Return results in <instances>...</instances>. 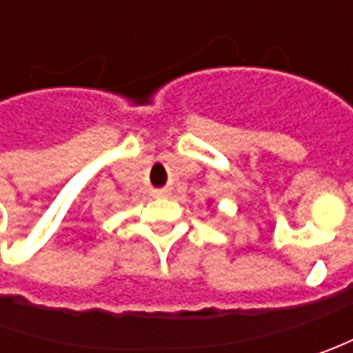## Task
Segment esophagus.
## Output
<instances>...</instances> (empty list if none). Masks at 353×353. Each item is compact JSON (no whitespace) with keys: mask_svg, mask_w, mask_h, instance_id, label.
<instances>
[{"mask_svg":"<svg viewBox=\"0 0 353 353\" xmlns=\"http://www.w3.org/2000/svg\"><path fill=\"white\" fill-rule=\"evenodd\" d=\"M155 194H157V196H161V194H165V190H157Z\"/></svg>","mask_w":353,"mask_h":353,"instance_id":"34e87169","label":"esophagus"}]
</instances>
